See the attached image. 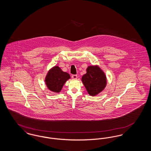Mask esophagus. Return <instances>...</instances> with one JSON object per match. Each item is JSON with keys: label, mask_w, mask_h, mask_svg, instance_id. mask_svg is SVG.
I'll return each mask as SVG.
<instances>
[{"label": "esophagus", "mask_w": 151, "mask_h": 151, "mask_svg": "<svg viewBox=\"0 0 151 151\" xmlns=\"http://www.w3.org/2000/svg\"><path fill=\"white\" fill-rule=\"evenodd\" d=\"M72 78L73 79H76L78 78V75H72Z\"/></svg>", "instance_id": "1"}]
</instances>
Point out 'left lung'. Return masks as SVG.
Segmentation results:
<instances>
[{"label": "left lung", "mask_w": 151, "mask_h": 151, "mask_svg": "<svg viewBox=\"0 0 151 151\" xmlns=\"http://www.w3.org/2000/svg\"><path fill=\"white\" fill-rule=\"evenodd\" d=\"M86 71V73L82 76L81 81L88 94L91 96H96L106 86V75L97 65L88 66Z\"/></svg>", "instance_id": "left-lung-1"}]
</instances>
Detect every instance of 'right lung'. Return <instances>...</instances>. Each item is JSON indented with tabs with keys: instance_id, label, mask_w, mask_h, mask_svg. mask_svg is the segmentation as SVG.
Returning <instances> with one entry per match:
<instances>
[{
	"instance_id": "right-lung-1",
	"label": "right lung",
	"mask_w": 151,
	"mask_h": 151,
	"mask_svg": "<svg viewBox=\"0 0 151 151\" xmlns=\"http://www.w3.org/2000/svg\"><path fill=\"white\" fill-rule=\"evenodd\" d=\"M70 78L69 73L63 71L59 66L55 65L47 73L45 82L50 91L58 93L60 92L65 83Z\"/></svg>"
}]
</instances>
